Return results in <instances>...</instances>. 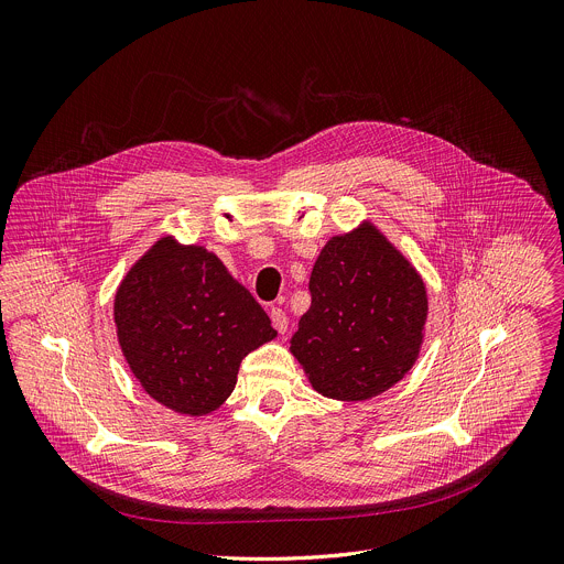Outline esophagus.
Masks as SVG:
<instances>
[{"instance_id": "obj_1", "label": "esophagus", "mask_w": 564, "mask_h": 564, "mask_svg": "<svg viewBox=\"0 0 564 564\" xmlns=\"http://www.w3.org/2000/svg\"><path fill=\"white\" fill-rule=\"evenodd\" d=\"M269 315H271V324L275 326V330H278V333H286V326H289L286 313H284L280 306H273Z\"/></svg>"}]
</instances>
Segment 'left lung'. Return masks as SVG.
I'll return each mask as SVG.
<instances>
[{"label":"left lung","mask_w":564,"mask_h":564,"mask_svg":"<svg viewBox=\"0 0 564 564\" xmlns=\"http://www.w3.org/2000/svg\"><path fill=\"white\" fill-rule=\"evenodd\" d=\"M308 291L311 306L291 337V354L315 391L358 402L402 380L420 351L426 291L373 227L330 238Z\"/></svg>","instance_id":"1"}]
</instances>
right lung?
I'll use <instances>...</instances> for the list:
<instances>
[{
    "label": "right lung",
    "instance_id": "obj_1",
    "mask_svg": "<svg viewBox=\"0 0 564 564\" xmlns=\"http://www.w3.org/2000/svg\"><path fill=\"white\" fill-rule=\"evenodd\" d=\"M124 358L164 406L204 415L231 395L240 362L273 340L256 297L202 247L160 240L116 295Z\"/></svg>",
    "mask_w": 564,
    "mask_h": 564
}]
</instances>
